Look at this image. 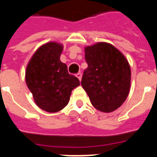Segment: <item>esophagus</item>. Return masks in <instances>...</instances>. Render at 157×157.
<instances>
[{"label": "esophagus", "instance_id": "esophagus-1", "mask_svg": "<svg viewBox=\"0 0 157 157\" xmlns=\"http://www.w3.org/2000/svg\"><path fill=\"white\" fill-rule=\"evenodd\" d=\"M76 76L77 77V78L80 80V81H81V77H82V74L81 73V72H78V73L76 74Z\"/></svg>", "mask_w": 157, "mask_h": 157}]
</instances>
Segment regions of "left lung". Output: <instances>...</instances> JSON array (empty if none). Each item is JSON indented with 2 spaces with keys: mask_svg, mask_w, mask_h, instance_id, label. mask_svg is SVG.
<instances>
[{
  "mask_svg": "<svg viewBox=\"0 0 157 157\" xmlns=\"http://www.w3.org/2000/svg\"><path fill=\"white\" fill-rule=\"evenodd\" d=\"M88 67L81 86L94 107L111 112L121 106L130 89L131 71L128 60L109 43L98 42L85 48Z\"/></svg>",
  "mask_w": 157,
  "mask_h": 157,
  "instance_id": "8db88e82",
  "label": "left lung"
}]
</instances>
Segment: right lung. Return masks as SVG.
I'll return each instance as SVG.
<instances>
[{
	"instance_id": "obj_1",
	"label": "right lung",
	"mask_w": 157,
	"mask_h": 157,
	"mask_svg": "<svg viewBox=\"0 0 157 157\" xmlns=\"http://www.w3.org/2000/svg\"><path fill=\"white\" fill-rule=\"evenodd\" d=\"M63 46L58 42L44 44L34 53L26 68L25 80L36 104L48 112L66 107L73 89L80 86L78 78L68 73L60 61Z\"/></svg>"
}]
</instances>
